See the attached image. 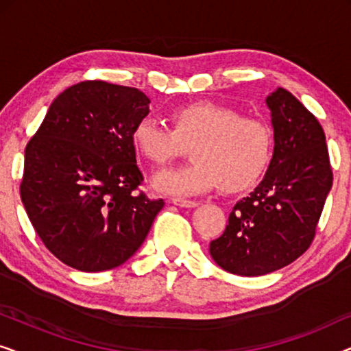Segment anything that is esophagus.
<instances>
[{"label":"esophagus","instance_id":"34e87169","mask_svg":"<svg viewBox=\"0 0 351 351\" xmlns=\"http://www.w3.org/2000/svg\"><path fill=\"white\" fill-rule=\"evenodd\" d=\"M172 203L176 206H180V208H196L199 203L195 199H184V198H172Z\"/></svg>","mask_w":351,"mask_h":351}]
</instances>
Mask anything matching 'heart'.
<instances>
[{"instance_id":"b5f03b06","label":"heart","mask_w":351,"mask_h":351,"mask_svg":"<svg viewBox=\"0 0 351 351\" xmlns=\"http://www.w3.org/2000/svg\"><path fill=\"white\" fill-rule=\"evenodd\" d=\"M171 126L142 118L131 134L137 153L156 166L191 145L190 165L153 177V186L161 193L198 195L215 186L223 193H239L256 185L271 162V128L227 105L208 100L180 105L171 112Z\"/></svg>"}]
</instances>
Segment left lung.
I'll list each match as a JSON object with an SVG mask.
<instances>
[{"instance_id": "1", "label": "left lung", "mask_w": 351, "mask_h": 351, "mask_svg": "<svg viewBox=\"0 0 351 351\" xmlns=\"http://www.w3.org/2000/svg\"><path fill=\"white\" fill-rule=\"evenodd\" d=\"M275 150L261 185L238 201L222 237L209 244L219 267L261 276L289 265L310 247L332 186L328 145L315 114L289 90L267 97Z\"/></svg>"}]
</instances>
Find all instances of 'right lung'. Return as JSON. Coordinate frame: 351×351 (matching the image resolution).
<instances>
[{
  "mask_svg": "<svg viewBox=\"0 0 351 351\" xmlns=\"http://www.w3.org/2000/svg\"><path fill=\"white\" fill-rule=\"evenodd\" d=\"M142 90L81 81L51 104L25 148L21 198L41 241L81 271L117 268L145 241L165 206L138 185L132 129L145 118Z\"/></svg>",
  "mask_w": 351,
  "mask_h": 351,
  "instance_id": "add662e5",
  "label": "right lung"
}]
</instances>
